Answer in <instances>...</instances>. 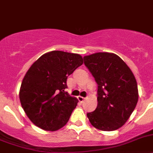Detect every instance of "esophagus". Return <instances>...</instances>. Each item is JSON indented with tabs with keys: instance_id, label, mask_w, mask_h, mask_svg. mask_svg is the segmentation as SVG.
Instances as JSON below:
<instances>
[{
	"instance_id": "1",
	"label": "esophagus",
	"mask_w": 153,
	"mask_h": 153,
	"mask_svg": "<svg viewBox=\"0 0 153 153\" xmlns=\"http://www.w3.org/2000/svg\"><path fill=\"white\" fill-rule=\"evenodd\" d=\"M84 99H85V97H81V96H78V100L80 103H82L84 101Z\"/></svg>"
}]
</instances>
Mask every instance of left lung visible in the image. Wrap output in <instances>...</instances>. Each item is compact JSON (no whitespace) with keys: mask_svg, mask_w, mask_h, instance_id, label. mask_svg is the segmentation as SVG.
Listing matches in <instances>:
<instances>
[{"mask_svg":"<svg viewBox=\"0 0 153 153\" xmlns=\"http://www.w3.org/2000/svg\"><path fill=\"white\" fill-rule=\"evenodd\" d=\"M97 84V106L87 113L96 128L115 131L126 123L138 101L136 79L124 61L113 53L97 52L83 58Z\"/></svg>","mask_w":153,"mask_h":153,"instance_id":"1","label":"left lung"}]
</instances>
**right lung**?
<instances>
[{"instance_id": "obj_1", "label": "right lung", "mask_w": 153, "mask_h": 153, "mask_svg": "<svg viewBox=\"0 0 153 153\" xmlns=\"http://www.w3.org/2000/svg\"><path fill=\"white\" fill-rule=\"evenodd\" d=\"M82 63L78 54L52 51L29 68L22 82L19 98L23 110L35 126L54 131L67 124L78 102L65 91L67 79Z\"/></svg>"}]
</instances>
